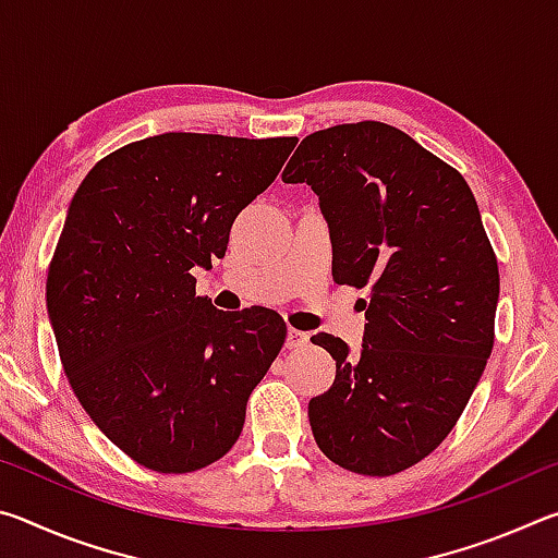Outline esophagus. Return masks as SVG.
Masks as SVG:
<instances>
[{"label":"esophagus","instance_id":"34e87169","mask_svg":"<svg viewBox=\"0 0 558 558\" xmlns=\"http://www.w3.org/2000/svg\"><path fill=\"white\" fill-rule=\"evenodd\" d=\"M288 349H302L310 344V335L307 332H300V329H288V339H286Z\"/></svg>","mask_w":558,"mask_h":558}]
</instances>
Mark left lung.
<instances>
[{"mask_svg":"<svg viewBox=\"0 0 558 558\" xmlns=\"http://www.w3.org/2000/svg\"><path fill=\"white\" fill-rule=\"evenodd\" d=\"M282 182L319 196L335 282L369 288L359 356L313 337L337 362L307 405L313 436L339 468L396 475L446 440L493 354L499 270L477 202L460 172L374 120L307 135Z\"/></svg>","mask_w":558,"mask_h":558,"instance_id":"8db88e82","label":"left lung"}]
</instances>
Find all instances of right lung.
Instances as JSON below:
<instances>
[{"mask_svg": "<svg viewBox=\"0 0 558 558\" xmlns=\"http://www.w3.org/2000/svg\"><path fill=\"white\" fill-rule=\"evenodd\" d=\"M295 145L165 132L100 159L73 194L46 307L73 393L140 465L199 470L241 436L288 327L268 307L216 310L189 270L223 258Z\"/></svg>", "mask_w": 558, "mask_h": 558, "instance_id": "right-lung-1", "label": "right lung"}]
</instances>
